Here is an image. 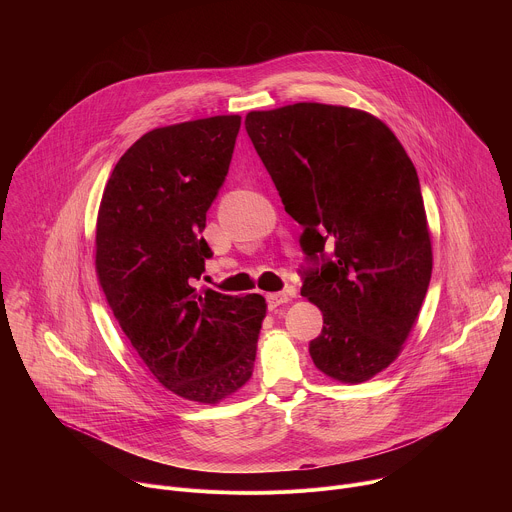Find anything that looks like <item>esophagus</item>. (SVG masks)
Masks as SVG:
<instances>
[{"label": "esophagus", "instance_id": "1", "mask_svg": "<svg viewBox=\"0 0 512 512\" xmlns=\"http://www.w3.org/2000/svg\"><path fill=\"white\" fill-rule=\"evenodd\" d=\"M293 295H295L293 289H287V291H281V293H269V295L265 297V299H267V307L273 311V309H277V307L289 303Z\"/></svg>", "mask_w": 512, "mask_h": 512}]
</instances>
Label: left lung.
<instances>
[{"mask_svg": "<svg viewBox=\"0 0 512 512\" xmlns=\"http://www.w3.org/2000/svg\"><path fill=\"white\" fill-rule=\"evenodd\" d=\"M245 129L303 227L301 295L323 311L311 359L337 381L363 383L397 359L431 283L417 169L383 121L351 107L251 111Z\"/></svg>", "mask_w": 512, "mask_h": 512, "instance_id": "obj_1", "label": "left lung"}]
</instances>
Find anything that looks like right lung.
<instances>
[{"label":"right lung","instance_id":"1","mask_svg":"<svg viewBox=\"0 0 512 512\" xmlns=\"http://www.w3.org/2000/svg\"><path fill=\"white\" fill-rule=\"evenodd\" d=\"M239 127V115H217L145 133L117 161L97 215L95 267L119 327L165 389L209 405L249 381L267 309L255 293L191 285L213 255L201 233Z\"/></svg>","mask_w":512,"mask_h":512}]
</instances>
